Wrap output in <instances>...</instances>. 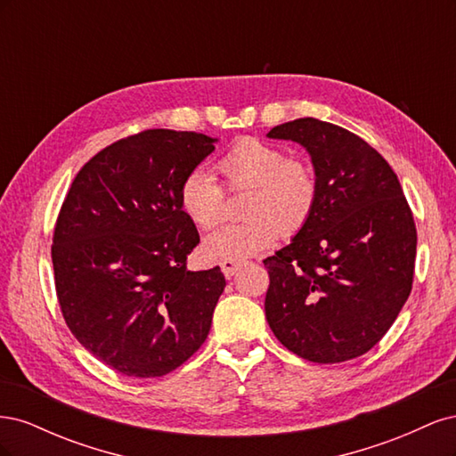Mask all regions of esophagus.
<instances>
[{
  "instance_id": "obj_1",
  "label": "esophagus",
  "mask_w": 456,
  "mask_h": 456,
  "mask_svg": "<svg viewBox=\"0 0 456 456\" xmlns=\"http://www.w3.org/2000/svg\"><path fill=\"white\" fill-rule=\"evenodd\" d=\"M243 265H245V260H241V258H224V260H220V268H223L226 278H232V275L236 273Z\"/></svg>"
}]
</instances>
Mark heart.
Wrapping results in <instances>:
<instances>
[{"label":"heart","instance_id":"1","mask_svg":"<svg viewBox=\"0 0 456 456\" xmlns=\"http://www.w3.org/2000/svg\"><path fill=\"white\" fill-rule=\"evenodd\" d=\"M232 191L249 190L243 200V223L211 233L203 251L213 258H243L260 253L305 228L320 200L314 165L300 156H287L278 144L243 136L216 161ZM183 213L203 230L216 228L226 216V190L205 167H194L178 188Z\"/></svg>","mask_w":456,"mask_h":456}]
</instances>
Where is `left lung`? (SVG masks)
<instances>
[{
	"label": "left lung",
	"instance_id": "8db88e82",
	"mask_svg": "<svg viewBox=\"0 0 456 456\" xmlns=\"http://www.w3.org/2000/svg\"><path fill=\"white\" fill-rule=\"evenodd\" d=\"M268 136L305 146L320 181L310 223L265 258L268 325L302 360H354L386 335L411 295L412 211L388 161L348 129L300 118Z\"/></svg>",
	"mask_w": 456,
	"mask_h": 456
}]
</instances>
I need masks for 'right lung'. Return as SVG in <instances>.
Masks as SVG:
<instances>
[{
  "label": "right lung",
  "instance_id": "obj_1",
  "mask_svg": "<svg viewBox=\"0 0 456 456\" xmlns=\"http://www.w3.org/2000/svg\"><path fill=\"white\" fill-rule=\"evenodd\" d=\"M213 142L171 129L126 136L79 169L62 201L51 245L62 317L121 375H167L209 335L226 280L218 266L186 270L200 233L178 188Z\"/></svg>",
  "mask_w": 456,
  "mask_h": 456
}]
</instances>
